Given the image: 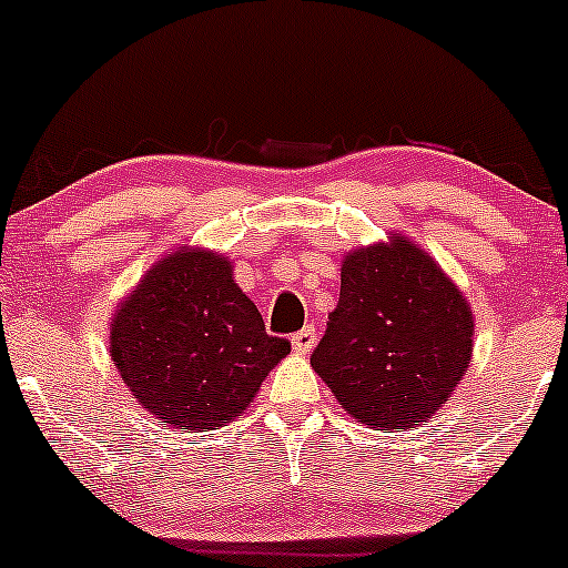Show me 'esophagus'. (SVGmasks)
I'll return each mask as SVG.
<instances>
[{"mask_svg":"<svg viewBox=\"0 0 568 568\" xmlns=\"http://www.w3.org/2000/svg\"><path fill=\"white\" fill-rule=\"evenodd\" d=\"M291 344H293V352H296V355H310L317 344V331L312 328V325H306V328L298 331V334H293Z\"/></svg>","mask_w":568,"mask_h":568,"instance_id":"obj_1","label":"esophagus"}]
</instances>
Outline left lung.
<instances>
[{
	"label": "left lung",
	"mask_w": 568,
	"mask_h": 568,
	"mask_svg": "<svg viewBox=\"0 0 568 568\" xmlns=\"http://www.w3.org/2000/svg\"><path fill=\"white\" fill-rule=\"evenodd\" d=\"M470 302L433 256L393 234L349 251L342 293L310 363L361 425L429 422L473 361Z\"/></svg>",
	"instance_id": "left-lung-1"
}]
</instances>
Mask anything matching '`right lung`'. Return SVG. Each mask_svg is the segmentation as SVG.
Wrapping results in <instances>:
<instances>
[{
	"instance_id": "obj_1",
	"label": "right lung",
	"mask_w": 568,
	"mask_h": 568,
	"mask_svg": "<svg viewBox=\"0 0 568 568\" xmlns=\"http://www.w3.org/2000/svg\"><path fill=\"white\" fill-rule=\"evenodd\" d=\"M232 264L207 247H175L149 266L109 325V355L135 403L181 433L243 416L291 352L266 334Z\"/></svg>"
}]
</instances>
